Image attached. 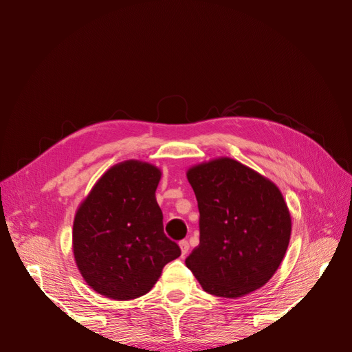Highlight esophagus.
<instances>
[{"instance_id": "obj_1", "label": "esophagus", "mask_w": 352, "mask_h": 352, "mask_svg": "<svg viewBox=\"0 0 352 352\" xmlns=\"http://www.w3.org/2000/svg\"><path fill=\"white\" fill-rule=\"evenodd\" d=\"M179 248H181V255H187L190 251V244L187 241H181L179 243Z\"/></svg>"}]
</instances>
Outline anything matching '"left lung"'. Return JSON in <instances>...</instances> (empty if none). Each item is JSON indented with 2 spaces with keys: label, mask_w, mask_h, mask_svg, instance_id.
<instances>
[{
  "label": "left lung",
  "mask_w": 352,
  "mask_h": 352,
  "mask_svg": "<svg viewBox=\"0 0 352 352\" xmlns=\"http://www.w3.org/2000/svg\"><path fill=\"white\" fill-rule=\"evenodd\" d=\"M199 210V245L186 260L202 289L224 298L264 287L291 238L283 192L267 177L230 157L190 166Z\"/></svg>",
  "instance_id": "1"
}]
</instances>
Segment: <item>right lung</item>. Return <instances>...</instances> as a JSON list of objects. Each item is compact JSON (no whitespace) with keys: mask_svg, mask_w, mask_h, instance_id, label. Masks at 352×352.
I'll return each instance as SVG.
<instances>
[{"mask_svg":"<svg viewBox=\"0 0 352 352\" xmlns=\"http://www.w3.org/2000/svg\"><path fill=\"white\" fill-rule=\"evenodd\" d=\"M157 165L126 160L107 170L82 199L72 226V252L87 285L128 301L150 292L165 264L181 255L164 234Z\"/></svg>","mask_w":352,"mask_h":352,"instance_id":"1","label":"right lung"}]
</instances>
